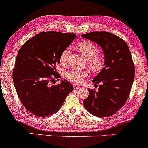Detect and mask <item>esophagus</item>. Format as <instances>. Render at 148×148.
I'll return each mask as SVG.
<instances>
[{
    "mask_svg": "<svg viewBox=\"0 0 148 148\" xmlns=\"http://www.w3.org/2000/svg\"><path fill=\"white\" fill-rule=\"evenodd\" d=\"M73 88H74V89H79L80 86H77V85H75V84H74V85H73Z\"/></svg>",
    "mask_w": 148,
    "mask_h": 148,
    "instance_id": "esophagus-1",
    "label": "esophagus"
}]
</instances>
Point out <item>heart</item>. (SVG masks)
<instances>
[{
	"instance_id": "b5f03b06",
	"label": "heart",
	"mask_w": 148,
	"mask_h": 148,
	"mask_svg": "<svg viewBox=\"0 0 148 148\" xmlns=\"http://www.w3.org/2000/svg\"><path fill=\"white\" fill-rule=\"evenodd\" d=\"M77 49L79 52L88 60V65L93 71H99L103 65V61L101 58L97 57L98 55L97 47L90 41H82L77 45ZM71 49L67 47L60 54V60L61 62L65 63L69 56ZM67 79L71 82L76 84H80L83 81V79L88 76V72L85 71L72 70L66 75Z\"/></svg>"
}]
</instances>
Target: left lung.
<instances>
[{
	"instance_id": "8db88e82",
	"label": "left lung",
	"mask_w": 148,
	"mask_h": 148,
	"mask_svg": "<svg viewBox=\"0 0 148 148\" xmlns=\"http://www.w3.org/2000/svg\"><path fill=\"white\" fill-rule=\"evenodd\" d=\"M82 36L98 44L105 58L104 67L92 80L96 84L101 83L99 90L88 88L89 96L84 100V106L93 116L109 117L125 104L133 86L135 66L129 47L123 39L109 32H91Z\"/></svg>"
}]
</instances>
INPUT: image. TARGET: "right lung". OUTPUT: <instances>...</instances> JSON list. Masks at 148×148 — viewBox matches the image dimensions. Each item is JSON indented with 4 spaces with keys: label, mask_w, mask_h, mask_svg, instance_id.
<instances>
[{
    "label": "right lung",
    "mask_w": 148,
    "mask_h": 148,
    "mask_svg": "<svg viewBox=\"0 0 148 148\" xmlns=\"http://www.w3.org/2000/svg\"><path fill=\"white\" fill-rule=\"evenodd\" d=\"M74 33L41 32L23 45L17 56L13 71L14 86L22 104L38 117L58 112L65 99L73 90L66 79L53 85L51 78H60L56 65L60 54L75 39Z\"/></svg>",
    "instance_id": "obj_1"
}]
</instances>
